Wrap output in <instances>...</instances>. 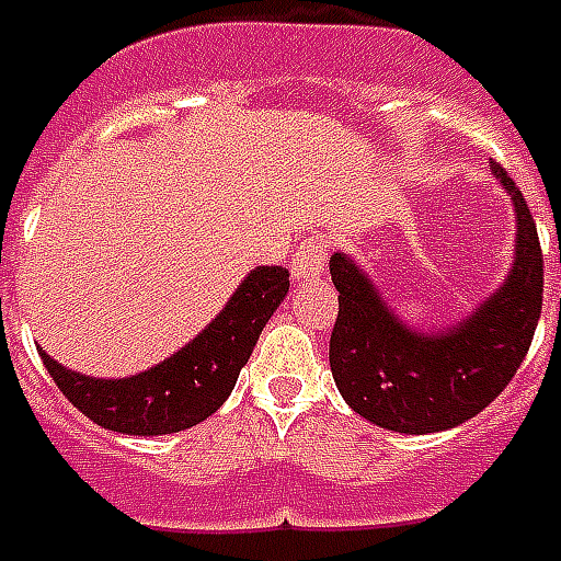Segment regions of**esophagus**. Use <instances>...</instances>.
<instances>
[{"label": "esophagus", "instance_id": "34e87169", "mask_svg": "<svg viewBox=\"0 0 561 561\" xmlns=\"http://www.w3.org/2000/svg\"><path fill=\"white\" fill-rule=\"evenodd\" d=\"M323 264H327V247L323 243H302L291 259V279L297 285H309V282L321 279Z\"/></svg>", "mask_w": 561, "mask_h": 561}]
</instances>
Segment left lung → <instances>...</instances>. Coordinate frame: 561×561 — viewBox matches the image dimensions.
I'll use <instances>...</instances> for the list:
<instances>
[{
	"instance_id": "obj_1",
	"label": "left lung",
	"mask_w": 561,
	"mask_h": 561,
	"mask_svg": "<svg viewBox=\"0 0 561 561\" xmlns=\"http://www.w3.org/2000/svg\"><path fill=\"white\" fill-rule=\"evenodd\" d=\"M491 175L512 196L514 261L500 288L463 321L446 330H413L347 252L330 259L339 291L330 368L351 410L377 428L398 434L455 428L500 396L533 344L545 294L541 243L508 172L491 163Z\"/></svg>"
}]
</instances>
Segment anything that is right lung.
I'll use <instances>...</instances> for the list:
<instances>
[{
  "label": "right lung",
  "instance_id": "1",
  "mask_svg": "<svg viewBox=\"0 0 561 561\" xmlns=\"http://www.w3.org/2000/svg\"><path fill=\"white\" fill-rule=\"evenodd\" d=\"M288 285L285 267L249 270L226 309L193 342L139 375L89 377L56 363L47 351H41V359L61 396L101 428L130 437L186 431L217 413L231 396L240 368L249 363Z\"/></svg>",
  "mask_w": 561,
  "mask_h": 561
}]
</instances>
